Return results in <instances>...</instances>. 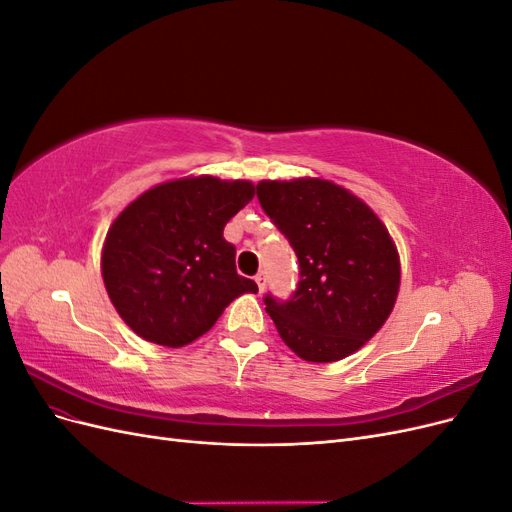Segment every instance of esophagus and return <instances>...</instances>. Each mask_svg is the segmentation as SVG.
<instances>
[{"mask_svg": "<svg viewBox=\"0 0 512 512\" xmlns=\"http://www.w3.org/2000/svg\"><path fill=\"white\" fill-rule=\"evenodd\" d=\"M254 280H256V284H258V290L262 292V290H265V286H267V273L265 271H260V273H256V277H254Z\"/></svg>", "mask_w": 512, "mask_h": 512, "instance_id": "34e87169", "label": "esophagus"}]
</instances>
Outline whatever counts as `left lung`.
Wrapping results in <instances>:
<instances>
[{
    "label": "left lung",
    "instance_id": "1",
    "mask_svg": "<svg viewBox=\"0 0 512 512\" xmlns=\"http://www.w3.org/2000/svg\"><path fill=\"white\" fill-rule=\"evenodd\" d=\"M256 196L301 269L288 301L265 297L277 333L303 361L346 359L395 307L401 269L389 230L361 198L327 179L260 181Z\"/></svg>",
    "mask_w": 512,
    "mask_h": 512
}]
</instances>
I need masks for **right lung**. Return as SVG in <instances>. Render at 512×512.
<instances>
[{"label": "right lung", "instance_id": "1", "mask_svg": "<svg viewBox=\"0 0 512 512\" xmlns=\"http://www.w3.org/2000/svg\"><path fill=\"white\" fill-rule=\"evenodd\" d=\"M254 198V183L200 175L156 185L106 232L102 277L117 314L147 342L181 348L205 335L239 294L224 226Z\"/></svg>", "mask_w": 512, "mask_h": 512}]
</instances>
